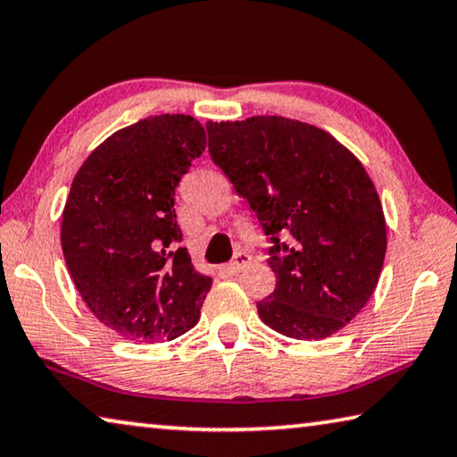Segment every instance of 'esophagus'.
<instances>
[{
  "instance_id": "34e87169",
  "label": "esophagus",
  "mask_w": 457,
  "mask_h": 457,
  "mask_svg": "<svg viewBox=\"0 0 457 457\" xmlns=\"http://www.w3.org/2000/svg\"><path fill=\"white\" fill-rule=\"evenodd\" d=\"M250 253H245V252H237L236 256H234V260L229 262V264L226 266V272L229 274V276H236L237 272H242V270L250 264Z\"/></svg>"
}]
</instances>
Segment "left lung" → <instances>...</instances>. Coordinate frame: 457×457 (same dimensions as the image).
I'll return each mask as SVG.
<instances>
[{
  "label": "left lung",
  "mask_w": 457,
  "mask_h": 457,
  "mask_svg": "<svg viewBox=\"0 0 457 457\" xmlns=\"http://www.w3.org/2000/svg\"><path fill=\"white\" fill-rule=\"evenodd\" d=\"M213 163L270 236L276 288L258 303L284 337L322 340L377 288L386 226L361 161L327 130L284 117L207 122Z\"/></svg>",
  "instance_id": "1"
}]
</instances>
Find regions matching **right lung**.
Instances as JSON below:
<instances>
[{"instance_id": "obj_1", "label": "right lung", "mask_w": 457, "mask_h": 457, "mask_svg": "<svg viewBox=\"0 0 457 457\" xmlns=\"http://www.w3.org/2000/svg\"><path fill=\"white\" fill-rule=\"evenodd\" d=\"M189 114H157L111 135L76 173L62 212V252L76 290L130 340H173L195 327L212 278L181 242L175 187L205 151Z\"/></svg>"}]
</instances>
